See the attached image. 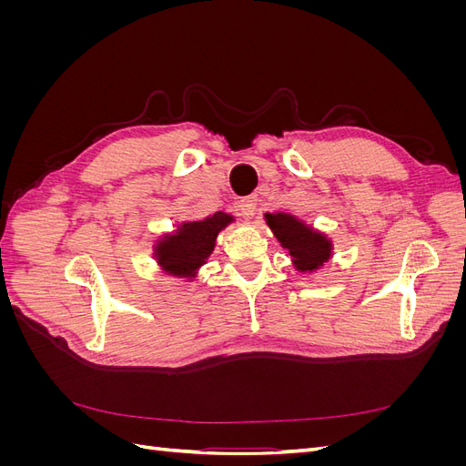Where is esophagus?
Listing matches in <instances>:
<instances>
[{
	"label": "esophagus",
	"mask_w": 466,
	"mask_h": 466,
	"mask_svg": "<svg viewBox=\"0 0 466 466\" xmlns=\"http://www.w3.org/2000/svg\"><path fill=\"white\" fill-rule=\"evenodd\" d=\"M257 206H258L257 196H247V198H243L241 202H238V208H241V214L247 216V218H252V216L257 214Z\"/></svg>",
	"instance_id": "obj_1"
}]
</instances>
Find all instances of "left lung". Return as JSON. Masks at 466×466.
<instances>
[{
  "instance_id": "left-lung-1",
  "label": "left lung",
  "mask_w": 466,
  "mask_h": 466,
  "mask_svg": "<svg viewBox=\"0 0 466 466\" xmlns=\"http://www.w3.org/2000/svg\"><path fill=\"white\" fill-rule=\"evenodd\" d=\"M264 219L279 245L289 250L291 262L298 272H317L324 262L332 258L330 238L299 218L286 214V211H276V214H264Z\"/></svg>"
}]
</instances>
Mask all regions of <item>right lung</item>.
Listing matches in <instances>:
<instances>
[{"label":"right lung","mask_w":466,"mask_h":466,"mask_svg":"<svg viewBox=\"0 0 466 466\" xmlns=\"http://www.w3.org/2000/svg\"><path fill=\"white\" fill-rule=\"evenodd\" d=\"M233 221L231 214L218 211L200 221L180 223L173 233L155 241L153 257L165 274L194 279L214 252L218 235Z\"/></svg>","instance_id":"right-lung-1"}]
</instances>
